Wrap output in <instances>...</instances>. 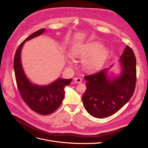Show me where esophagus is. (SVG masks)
Instances as JSON below:
<instances>
[{
	"mask_svg": "<svg viewBox=\"0 0 148 148\" xmlns=\"http://www.w3.org/2000/svg\"><path fill=\"white\" fill-rule=\"evenodd\" d=\"M82 81V79L80 77H75L74 78V82L75 83H81Z\"/></svg>",
	"mask_w": 148,
	"mask_h": 148,
	"instance_id": "obj_1",
	"label": "esophagus"
}]
</instances>
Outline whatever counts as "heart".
Here are the masks:
<instances>
[{
    "mask_svg": "<svg viewBox=\"0 0 148 148\" xmlns=\"http://www.w3.org/2000/svg\"><path fill=\"white\" fill-rule=\"evenodd\" d=\"M100 41L77 44L71 50L73 56L78 59H82L83 68L88 71H97L101 69L110 57L111 51ZM68 63H73V60L67 57Z\"/></svg>",
    "mask_w": 148,
    "mask_h": 148,
    "instance_id": "b5f03b06",
    "label": "heart"
}]
</instances>
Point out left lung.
Listing matches in <instances>:
<instances>
[{"mask_svg": "<svg viewBox=\"0 0 148 148\" xmlns=\"http://www.w3.org/2000/svg\"><path fill=\"white\" fill-rule=\"evenodd\" d=\"M119 75L108 74L110 68L85 75L86 90L82 97L87 112L95 118H105L117 112L130 100L136 83V59L127 45L119 60Z\"/></svg>", "mask_w": 148, "mask_h": 148, "instance_id": "8db88e82", "label": "left lung"}]
</instances>
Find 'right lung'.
Returning a JSON list of instances; mask_svg holds the SVG:
<instances>
[{"mask_svg": "<svg viewBox=\"0 0 148 148\" xmlns=\"http://www.w3.org/2000/svg\"><path fill=\"white\" fill-rule=\"evenodd\" d=\"M45 31V28L38 30L22 42L16 50L14 59L16 80L21 97L32 110L41 115L51 114L60 106L65 97V87L72 81V79L59 78L48 85H37L32 83L25 75L21 62L23 44Z\"/></svg>", "mask_w": 148, "mask_h": 148, "instance_id": "1", "label": "right lung"}]
</instances>
